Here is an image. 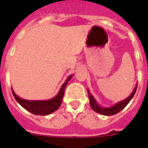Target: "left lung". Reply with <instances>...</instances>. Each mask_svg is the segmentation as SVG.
<instances>
[{
  "instance_id": "1",
  "label": "left lung",
  "mask_w": 148,
  "mask_h": 148,
  "mask_svg": "<svg viewBox=\"0 0 148 148\" xmlns=\"http://www.w3.org/2000/svg\"><path fill=\"white\" fill-rule=\"evenodd\" d=\"M137 87L138 85H136V87L134 88V90L132 91L131 95H129L128 97L125 98L124 100L121 101H119L117 102L115 104L112 106V107H110V108H105V107H101L97 103V101L95 99V97H93V95H91L89 91V90H88V97H89V101H90V107L92 108L93 110L96 111L98 114H101L102 115H107V116H110V115H114L117 114L118 112H120L121 110H123L125 107H126L128 103L131 101V100L133 98L134 95H135L136 90H137Z\"/></svg>"
}]
</instances>
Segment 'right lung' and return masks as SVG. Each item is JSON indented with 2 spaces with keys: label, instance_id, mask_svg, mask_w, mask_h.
I'll return each instance as SVG.
<instances>
[{
  "label": "right lung",
  "instance_id": "obj_1",
  "mask_svg": "<svg viewBox=\"0 0 148 148\" xmlns=\"http://www.w3.org/2000/svg\"><path fill=\"white\" fill-rule=\"evenodd\" d=\"M73 75H70L65 81V82L61 86L59 92L55 97L50 100H46V101H28L25 99L21 98L18 97L14 91L12 89V93L15 100L17 101V103L20 105L22 106L25 110H28L31 113L36 115H48L51 114V113L54 112L59 108V107L61 104L62 99L64 94V90L66 86H67L68 81L71 79Z\"/></svg>",
  "mask_w": 148,
  "mask_h": 148
}]
</instances>
